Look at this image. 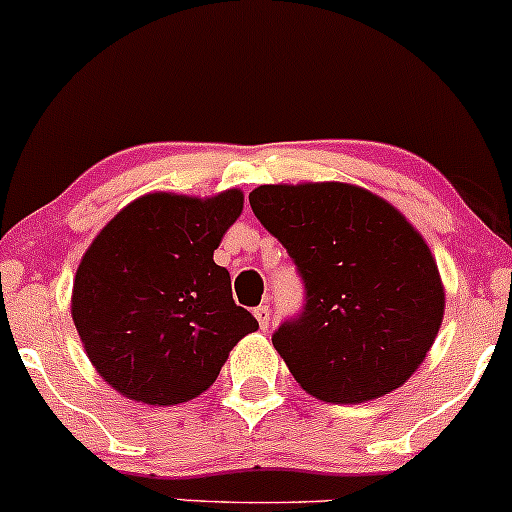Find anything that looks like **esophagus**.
Listing matches in <instances>:
<instances>
[{
	"mask_svg": "<svg viewBox=\"0 0 512 512\" xmlns=\"http://www.w3.org/2000/svg\"><path fill=\"white\" fill-rule=\"evenodd\" d=\"M258 325H261V330H268V323H271V308L268 305H258V308L254 310Z\"/></svg>",
	"mask_w": 512,
	"mask_h": 512,
	"instance_id": "1",
	"label": "esophagus"
}]
</instances>
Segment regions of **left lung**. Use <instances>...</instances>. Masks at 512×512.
Returning <instances> with one entry per match:
<instances>
[{
    "mask_svg": "<svg viewBox=\"0 0 512 512\" xmlns=\"http://www.w3.org/2000/svg\"><path fill=\"white\" fill-rule=\"evenodd\" d=\"M249 202L305 283L303 313L273 333L295 382L333 404L402 387L444 320L424 236L387 199L347 182L261 184Z\"/></svg>",
    "mask_w": 512,
    "mask_h": 512,
    "instance_id": "left-lung-1",
    "label": "left lung"
}]
</instances>
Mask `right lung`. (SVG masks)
Instances as JSON below:
<instances>
[{"mask_svg": "<svg viewBox=\"0 0 512 512\" xmlns=\"http://www.w3.org/2000/svg\"><path fill=\"white\" fill-rule=\"evenodd\" d=\"M244 192H152L120 209L78 263L71 315L88 360L115 392L172 407L217 382L231 347L258 330L214 263Z\"/></svg>", "mask_w": 512, "mask_h": 512, "instance_id": "right-lung-1", "label": "right lung"}]
</instances>
